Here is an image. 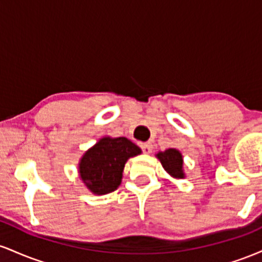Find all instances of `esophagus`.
Returning a JSON list of instances; mask_svg holds the SVG:
<instances>
[{"label": "esophagus", "mask_w": 262, "mask_h": 262, "mask_svg": "<svg viewBox=\"0 0 262 262\" xmlns=\"http://www.w3.org/2000/svg\"><path fill=\"white\" fill-rule=\"evenodd\" d=\"M140 148L144 152H145V154H150V152H151V150H152V145H151V143H150V141H148V143H141Z\"/></svg>", "instance_id": "esophagus-1"}]
</instances>
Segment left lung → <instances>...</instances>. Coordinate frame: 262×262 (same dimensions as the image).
<instances>
[{
	"instance_id": "obj_1",
	"label": "left lung",
	"mask_w": 262,
	"mask_h": 262,
	"mask_svg": "<svg viewBox=\"0 0 262 262\" xmlns=\"http://www.w3.org/2000/svg\"><path fill=\"white\" fill-rule=\"evenodd\" d=\"M158 159L161 161L164 169L170 173L171 176L177 177V179H183L182 171V155L179 150L176 149H167L165 151H160L158 155Z\"/></svg>"
}]
</instances>
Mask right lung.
<instances>
[{
    "instance_id": "1",
    "label": "right lung",
    "mask_w": 262,
    "mask_h": 262,
    "mask_svg": "<svg viewBox=\"0 0 262 262\" xmlns=\"http://www.w3.org/2000/svg\"><path fill=\"white\" fill-rule=\"evenodd\" d=\"M140 152L139 146L124 137L102 138L81 159L80 177L95 194L110 193L121 185L128 159Z\"/></svg>"
}]
</instances>
